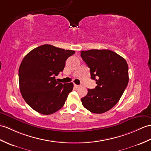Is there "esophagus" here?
Returning a JSON list of instances; mask_svg holds the SVG:
<instances>
[{"label":"esophagus","mask_w":151,"mask_h":151,"mask_svg":"<svg viewBox=\"0 0 151 151\" xmlns=\"http://www.w3.org/2000/svg\"><path fill=\"white\" fill-rule=\"evenodd\" d=\"M74 87H76V88H78V87H80V86H78V85H76V84L74 83Z\"/></svg>","instance_id":"esophagus-1"}]
</instances>
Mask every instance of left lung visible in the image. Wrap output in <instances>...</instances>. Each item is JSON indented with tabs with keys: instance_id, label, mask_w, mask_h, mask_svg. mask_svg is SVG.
Listing matches in <instances>:
<instances>
[{
	"instance_id": "left-lung-1",
	"label": "left lung",
	"mask_w": 151,
	"mask_h": 151,
	"mask_svg": "<svg viewBox=\"0 0 151 151\" xmlns=\"http://www.w3.org/2000/svg\"><path fill=\"white\" fill-rule=\"evenodd\" d=\"M80 53L90 68L91 78L97 84L94 89H87V95L81 99L82 105L91 113H104L118 102L127 86V63L109 50H90Z\"/></svg>"
}]
</instances>
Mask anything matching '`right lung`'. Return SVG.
Masks as SVG:
<instances>
[{
  "instance_id": "add662e5",
  "label": "right lung",
  "mask_w": 151,
  "mask_h": 151,
  "mask_svg": "<svg viewBox=\"0 0 151 151\" xmlns=\"http://www.w3.org/2000/svg\"><path fill=\"white\" fill-rule=\"evenodd\" d=\"M75 52L44 44L24 57L19 69L20 91L33 109L48 115L64 106L73 83H59L55 76L63 71L66 60Z\"/></svg>"
}]
</instances>
